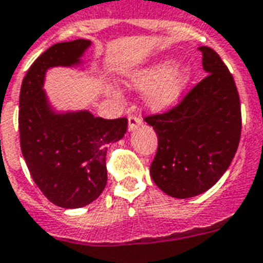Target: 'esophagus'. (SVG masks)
<instances>
[{
  "label": "esophagus",
  "instance_id": "esophagus-1",
  "mask_svg": "<svg viewBox=\"0 0 263 263\" xmlns=\"http://www.w3.org/2000/svg\"><path fill=\"white\" fill-rule=\"evenodd\" d=\"M142 125V119L140 115H130L129 117V132H133Z\"/></svg>",
  "mask_w": 263,
  "mask_h": 263
}]
</instances>
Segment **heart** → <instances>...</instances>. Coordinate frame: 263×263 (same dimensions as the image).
Returning <instances> with one entry per match:
<instances>
[{
  "instance_id": "heart-1",
  "label": "heart",
  "mask_w": 263,
  "mask_h": 263,
  "mask_svg": "<svg viewBox=\"0 0 263 263\" xmlns=\"http://www.w3.org/2000/svg\"><path fill=\"white\" fill-rule=\"evenodd\" d=\"M191 79L192 74L189 68L177 66L176 60L166 59L134 72L130 78V85L140 90H146L148 107L159 111L180 100Z\"/></svg>"
}]
</instances>
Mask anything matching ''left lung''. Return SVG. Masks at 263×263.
I'll use <instances>...</instances> for the list:
<instances>
[{"mask_svg": "<svg viewBox=\"0 0 263 263\" xmlns=\"http://www.w3.org/2000/svg\"><path fill=\"white\" fill-rule=\"evenodd\" d=\"M207 72L176 107L145 117L158 136L151 177L168 196L193 197L205 192L228 170L241 134V109L235 79L219 54L207 46Z\"/></svg>", "mask_w": 263, "mask_h": 263, "instance_id": "8db88e82", "label": "left lung"}]
</instances>
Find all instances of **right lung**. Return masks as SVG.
Returning <instances> with one entry per match:
<instances>
[{
    "label": "right lung",
    "instance_id": "add662e5",
    "mask_svg": "<svg viewBox=\"0 0 263 263\" xmlns=\"http://www.w3.org/2000/svg\"><path fill=\"white\" fill-rule=\"evenodd\" d=\"M90 41L60 42L45 50L22 82L19 97L20 148L32 180L53 204L79 209L101 195L107 185L105 155L119 141L127 119H103L89 111L54 112L42 89L50 67L79 64Z\"/></svg>",
    "mask_w": 263,
    "mask_h": 263
}]
</instances>
